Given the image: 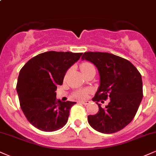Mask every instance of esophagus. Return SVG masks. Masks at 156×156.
Returning a JSON list of instances; mask_svg holds the SVG:
<instances>
[{
    "label": "esophagus",
    "instance_id": "esophagus-1",
    "mask_svg": "<svg viewBox=\"0 0 156 156\" xmlns=\"http://www.w3.org/2000/svg\"><path fill=\"white\" fill-rule=\"evenodd\" d=\"M80 102L82 103V104L85 105H86L89 104L90 101H89V100H81V101H80Z\"/></svg>",
    "mask_w": 156,
    "mask_h": 156
}]
</instances>
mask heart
<instances>
[{
    "mask_svg": "<svg viewBox=\"0 0 156 156\" xmlns=\"http://www.w3.org/2000/svg\"><path fill=\"white\" fill-rule=\"evenodd\" d=\"M94 67L89 62H83L80 65V70H81L82 73H85L87 71H89L91 69H94ZM75 96L76 97H78V98H84L86 96V91L85 90H80V91H78L75 94Z\"/></svg>",
    "mask_w": 156,
    "mask_h": 156,
    "instance_id": "1",
    "label": "heart"
}]
</instances>
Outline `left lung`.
I'll list each match as a JSON object with an SVG mask.
<instances>
[{
	"label": "left lung",
	"instance_id": "8db88e82",
	"mask_svg": "<svg viewBox=\"0 0 156 156\" xmlns=\"http://www.w3.org/2000/svg\"><path fill=\"white\" fill-rule=\"evenodd\" d=\"M96 66L99 86L92 99L99 112L88 115L90 126L97 132L112 134L121 130L132 121L143 97L142 76L130 62L105 52H85L81 57ZM110 98L105 108L97 101Z\"/></svg>",
	"mask_w": 156,
	"mask_h": 156
}]
</instances>
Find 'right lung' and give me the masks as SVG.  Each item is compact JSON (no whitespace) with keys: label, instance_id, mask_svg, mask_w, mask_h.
<instances>
[{"label":"right lung","instance_id":"obj_1","mask_svg":"<svg viewBox=\"0 0 156 156\" xmlns=\"http://www.w3.org/2000/svg\"><path fill=\"white\" fill-rule=\"evenodd\" d=\"M83 53L46 51L32 58L20 70L16 91L28 121L44 132L59 130L67 123L76 102L56 99L57 86Z\"/></svg>","mask_w":156,"mask_h":156}]
</instances>
